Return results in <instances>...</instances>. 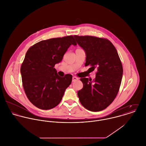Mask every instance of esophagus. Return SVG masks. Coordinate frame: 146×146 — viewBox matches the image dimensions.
<instances>
[{
  "label": "esophagus",
  "mask_w": 146,
  "mask_h": 146,
  "mask_svg": "<svg viewBox=\"0 0 146 146\" xmlns=\"http://www.w3.org/2000/svg\"><path fill=\"white\" fill-rule=\"evenodd\" d=\"M78 79H78L77 77H76V76H73V77H72V82H73L76 81V80H78Z\"/></svg>",
  "instance_id": "obj_1"
}]
</instances>
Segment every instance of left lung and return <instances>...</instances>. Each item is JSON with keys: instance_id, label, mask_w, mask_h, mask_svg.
<instances>
[{"instance_id": "left-lung-1", "label": "left lung", "mask_w": 146, "mask_h": 146, "mask_svg": "<svg viewBox=\"0 0 146 146\" xmlns=\"http://www.w3.org/2000/svg\"><path fill=\"white\" fill-rule=\"evenodd\" d=\"M74 37L86 52L85 66L97 70L96 78H81L83 87L78 92L82 105L88 110L99 111L106 108L114 100L121 83L123 67L117 51L108 40L94 36Z\"/></svg>"}]
</instances>
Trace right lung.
<instances>
[{"mask_svg": "<svg viewBox=\"0 0 146 146\" xmlns=\"http://www.w3.org/2000/svg\"><path fill=\"white\" fill-rule=\"evenodd\" d=\"M76 45L72 36L40 41L28 50L20 72L23 86L29 100L36 107L48 110L57 106L72 76H59L54 67L68 48Z\"/></svg>", "mask_w": 146, "mask_h": 146, "instance_id": "right-lung-1", "label": "right lung"}]
</instances>
